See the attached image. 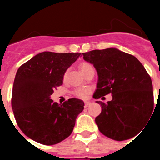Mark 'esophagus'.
I'll return each mask as SVG.
<instances>
[{"mask_svg": "<svg viewBox=\"0 0 160 160\" xmlns=\"http://www.w3.org/2000/svg\"><path fill=\"white\" fill-rule=\"evenodd\" d=\"M90 105V102H85V107H86V108H87V107H88Z\"/></svg>", "mask_w": 160, "mask_h": 160, "instance_id": "34e87169", "label": "esophagus"}]
</instances>
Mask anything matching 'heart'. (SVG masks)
Returning a JSON list of instances; mask_svg holds the SVG:
<instances>
[{"mask_svg": "<svg viewBox=\"0 0 160 160\" xmlns=\"http://www.w3.org/2000/svg\"><path fill=\"white\" fill-rule=\"evenodd\" d=\"M81 68V70L82 73H85V72L88 70L90 68H93L91 65H90L89 63H82L80 66ZM66 76V73L65 74V77ZM90 90L87 87H82V88L76 89L74 91H73V94L76 96V97L79 98H86L88 96V94H90Z\"/></svg>", "mask_w": 160, "mask_h": 160, "instance_id": "heart-1", "label": "heart"}]
</instances>
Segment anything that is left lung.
<instances>
[{
	"label": "left lung",
	"mask_w": 160,
	"mask_h": 160,
	"mask_svg": "<svg viewBox=\"0 0 160 160\" xmlns=\"http://www.w3.org/2000/svg\"><path fill=\"white\" fill-rule=\"evenodd\" d=\"M82 54L98 73L93 98L112 94V100L107 103L96 101L102 107L101 114L95 118L100 132L118 141L138 135L154 109L152 82L144 66L135 56L116 48Z\"/></svg>",
	"instance_id": "1"
}]
</instances>
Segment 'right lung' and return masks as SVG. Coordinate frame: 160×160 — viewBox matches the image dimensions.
I'll use <instances>...</instances> for the list:
<instances>
[{
    "mask_svg": "<svg viewBox=\"0 0 160 160\" xmlns=\"http://www.w3.org/2000/svg\"><path fill=\"white\" fill-rule=\"evenodd\" d=\"M81 53L42 52L24 63L15 76L12 109L18 127L26 136L44 145L69 137L84 109L82 100L70 98L59 105L50 95L63 83L67 69Z\"/></svg>",
    "mask_w": 160,
    "mask_h": 160,
    "instance_id": "right-lung-1",
    "label": "right lung"
}]
</instances>
